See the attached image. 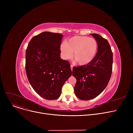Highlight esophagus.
Returning a JSON list of instances; mask_svg holds the SVG:
<instances>
[{"instance_id": "1", "label": "esophagus", "mask_w": 133, "mask_h": 133, "mask_svg": "<svg viewBox=\"0 0 133 133\" xmlns=\"http://www.w3.org/2000/svg\"><path fill=\"white\" fill-rule=\"evenodd\" d=\"M73 66H73V65H71V69H72V71L73 70Z\"/></svg>"}]
</instances>
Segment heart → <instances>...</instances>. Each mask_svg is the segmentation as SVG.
<instances>
[{
    "label": "heart",
    "instance_id": "1",
    "mask_svg": "<svg viewBox=\"0 0 133 133\" xmlns=\"http://www.w3.org/2000/svg\"><path fill=\"white\" fill-rule=\"evenodd\" d=\"M62 58L67 60L73 55L79 65H86L92 61L97 51L96 40L86 36H76L71 38L67 43L60 47Z\"/></svg>",
    "mask_w": 133,
    "mask_h": 133
}]
</instances>
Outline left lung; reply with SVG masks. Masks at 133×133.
<instances>
[{
  "instance_id": "1",
  "label": "left lung",
  "mask_w": 133,
  "mask_h": 133,
  "mask_svg": "<svg viewBox=\"0 0 133 133\" xmlns=\"http://www.w3.org/2000/svg\"><path fill=\"white\" fill-rule=\"evenodd\" d=\"M97 43V52L92 61L86 65L74 67L73 75L76 79V96L89 100L98 96L107 87L113 67V52L107 39L98 34H91Z\"/></svg>"
}]
</instances>
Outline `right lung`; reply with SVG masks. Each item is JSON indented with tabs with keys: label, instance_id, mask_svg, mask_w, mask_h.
<instances>
[{
	"label": "right lung",
	"instance_id": "1",
	"mask_svg": "<svg viewBox=\"0 0 133 133\" xmlns=\"http://www.w3.org/2000/svg\"><path fill=\"white\" fill-rule=\"evenodd\" d=\"M62 37L44 32L32 38L26 50L28 80L37 94L49 100L58 98L63 85L72 75L69 62L60 58Z\"/></svg>",
	"mask_w": 133,
	"mask_h": 133
}]
</instances>
